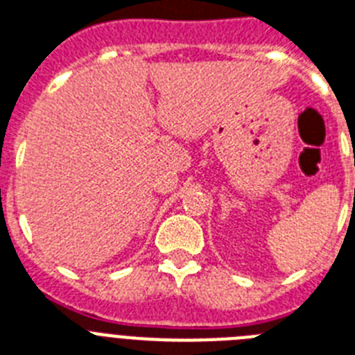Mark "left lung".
Segmentation results:
<instances>
[{
  "label": "left lung",
  "mask_w": 355,
  "mask_h": 355,
  "mask_svg": "<svg viewBox=\"0 0 355 355\" xmlns=\"http://www.w3.org/2000/svg\"><path fill=\"white\" fill-rule=\"evenodd\" d=\"M354 164H355V160H354Z\"/></svg>",
  "instance_id": "left-lung-1"
}]
</instances>
